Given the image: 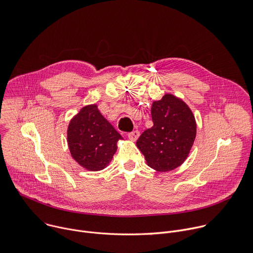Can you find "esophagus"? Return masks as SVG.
<instances>
[{"label":"esophagus","instance_id":"1","mask_svg":"<svg viewBox=\"0 0 253 253\" xmlns=\"http://www.w3.org/2000/svg\"><path fill=\"white\" fill-rule=\"evenodd\" d=\"M127 136H128V138L130 139V140H136L137 138H138V136H139V131L138 130H133V131H131V132H129V133H127Z\"/></svg>","mask_w":253,"mask_h":253}]
</instances>
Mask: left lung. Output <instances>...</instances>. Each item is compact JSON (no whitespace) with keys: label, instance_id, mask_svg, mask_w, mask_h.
Returning <instances> with one entry per match:
<instances>
[{"label":"left lung","instance_id":"left-lung-1","mask_svg":"<svg viewBox=\"0 0 253 253\" xmlns=\"http://www.w3.org/2000/svg\"><path fill=\"white\" fill-rule=\"evenodd\" d=\"M154 126L145 129L136 146L149 168L169 171L179 167L188 157L196 135L192 112L183 100L167 93L151 106Z\"/></svg>","mask_w":253,"mask_h":253}]
</instances>
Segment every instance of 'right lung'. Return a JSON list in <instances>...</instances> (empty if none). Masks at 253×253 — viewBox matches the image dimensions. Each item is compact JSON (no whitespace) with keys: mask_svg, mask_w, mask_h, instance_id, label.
<instances>
[{"mask_svg":"<svg viewBox=\"0 0 253 253\" xmlns=\"http://www.w3.org/2000/svg\"><path fill=\"white\" fill-rule=\"evenodd\" d=\"M123 139L115 127L102 116L96 105L84 107L70 122L68 144L74 160L87 170L104 169Z\"/></svg>","mask_w":253,"mask_h":253,"instance_id":"add662e5","label":"right lung"}]
</instances>
